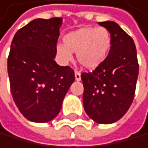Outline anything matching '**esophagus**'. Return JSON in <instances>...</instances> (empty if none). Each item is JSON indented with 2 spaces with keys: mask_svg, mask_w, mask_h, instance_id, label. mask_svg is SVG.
<instances>
[{
  "mask_svg": "<svg viewBox=\"0 0 148 148\" xmlns=\"http://www.w3.org/2000/svg\"><path fill=\"white\" fill-rule=\"evenodd\" d=\"M75 76L76 81H80V80H81V73H80V72L75 71Z\"/></svg>",
  "mask_w": 148,
  "mask_h": 148,
  "instance_id": "34e87169",
  "label": "esophagus"
}]
</instances>
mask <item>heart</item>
<instances>
[{
    "mask_svg": "<svg viewBox=\"0 0 148 148\" xmlns=\"http://www.w3.org/2000/svg\"><path fill=\"white\" fill-rule=\"evenodd\" d=\"M111 48L110 32L105 27L85 26L64 36V43H58L56 53L62 63L73 60L76 53L77 61L84 69H97L109 56Z\"/></svg>",
    "mask_w": 148,
    "mask_h": 148,
    "instance_id": "obj_1",
    "label": "heart"
}]
</instances>
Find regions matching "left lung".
Returning <instances> with one entry per match:
<instances>
[{
	"instance_id": "left-lung-1",
	"label": "left lung",
	"mask_w": 148,
	"mask_h": 148,
	"mask_svg": "<svg viewBox=\"0 0 148 148\" xmlns=\"http://www.w3.org/2000/svg\"><path fill=\"white\" fill-rule=\"evenodd\" d=\"M111 35V48L102 65L84 73L83 106L90 119L98 124H112L121 119L134 98L139 73L134 41L116 22H98Z\"/></svg>"
}]
</instances>
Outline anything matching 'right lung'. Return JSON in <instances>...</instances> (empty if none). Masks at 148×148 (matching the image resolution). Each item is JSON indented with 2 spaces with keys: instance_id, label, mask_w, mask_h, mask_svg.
Listing matches in <instances>:
<instances>
[{
  "instance_id": "add662e5",
  "label": "right lung",
  "mask_w": 148,
  "mask_h": 148,
  "mask_svg": "<svg viewBox=\"0 0 148 148\" xmlns=\"http://www.w3.org/2000/svg\"><path fill=\"white\" fill-rule=\"evenodd\" d=\"M62 18H36L21 28L11 42L7 71L11 93L21 114L35 123L58 116L75 81L69 66L55 61Z\"/></svg>"
}]
</instances>
